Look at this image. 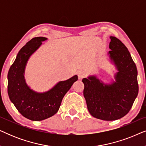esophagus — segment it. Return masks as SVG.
<instances>
[{
  "label": "esophagus",
  "mask_w": 146,
  "mask_h": 146,
  "mask_svg": "<svg viewBox=\"0 0 146 146\" xmlns=\"http://www.w3.org/2000/svg\"><path fill=\"white\" fill-rule=\"evenodd\" d=\"M86 72H85L84 71L80 70V71L78 72V78L79 79L83 78L84 77L86 76Z\"/></svg>",
  "instance_id": "obj_1"
}]
</instances>
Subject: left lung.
Listing matches in <instances>:
<instances>
[{"mask_svg": "<svg viewBox=\"0 0 146 146\" xmlns=\"http://www.w3.org/2000/svg\"><path fill=\"white\" fill-rule=\"evenodd\" d=\"M110 58L117 70L115 82L104 84L95 76L83 78L84 96L89 112L96 118L116 120L129 112L138 94L137 70L126 46L110 36Z\"/></svg>", "mask_w": 146, "mask_h": 146, "instance_id": "1", "label": "left lung"}]
</instances>
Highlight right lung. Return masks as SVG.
Here are the masks:
<instances>
[{
	"mask_svg": "<svg viewBox=\"0 0 146 146\" xmlns=\"http://www.w3.org/2000/svg\"><path fill=\"white\" fill-rule=\"evenodd\" d=\"M45 37H35L28 42L18 53L8 73V94L11 101L24 117L41 121L57 113L64 96L78 80L77 75L59 82L44 93L33 91L26 84L24 74L29 58L42 44Z\"/></svg>",
	"mask_w": 146,
	"mask_h": 146,
	"instance_id": "obj_1",
	"label": "right lung"
}]
</instances>
